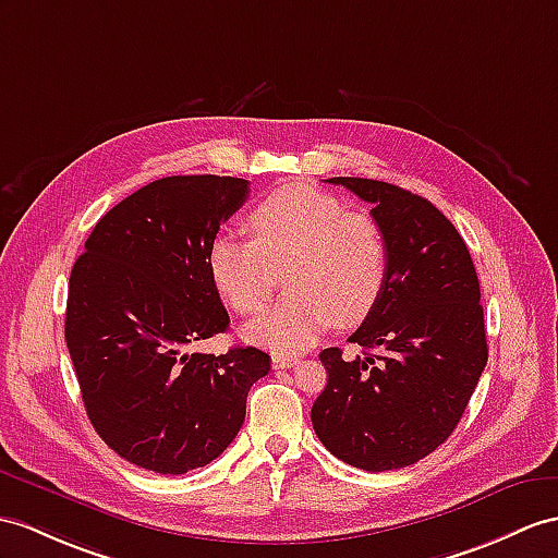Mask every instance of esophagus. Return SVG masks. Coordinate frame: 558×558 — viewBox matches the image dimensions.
<instances>
[{
    "mask_svg": "<svg viewBox=\"0 0 558 558\" xmlns=\"http://www.w3.org/2000/svg\"><path fill=\"white\" fill-rule=\"evenodd\" d=\"M301 360L298 357H293V355H271V366H275V369H289V366H293V364H298Z\"/></svg>",
    "mask_w": 558,
    "mask_h": 558,
    "instance_id": "34e87169",
    "label": "esophagus"
}]
</instances>
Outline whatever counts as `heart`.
I'll use <instances>...</instances> for the list:
<instances>
[{"label": "heart", "instance_id": "obj_1", "mask_svg": "<svg viewBox=\"0 0 558 558\" xmlns=\"http://www.w3.org/2000/svg\"><path fill=\"white\" fill-rule=\"evenodd\" d=\"M253 239L220 234L208 251L215 289L239 315H255L275 291L289 295L246 326L253 343L305 350L331 324L369 315L384 291L388 246L369 215L348 213L336 196L293 184L269 194L248 215Z\"/></svg>", "mask_w": 558, "mask_h": 558}]
</instances>
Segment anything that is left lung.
Instances as JSON below:
<instances>
[{"label":"left lung","mask_w":558,"mask_h":558,"mask_svg":"<svg viewBox=\"0 0 558 558\" xmlns=\"http://www.w3.org/2000/svg\"><path fill=\"white\" fill-rule=\"evenodd\" d=\"M372 203L388 246L376 305L341 348L322 350L326 381L312 426L333 457L364 471L416 464L457 428L487 362L481 283L454 225L396 184L331 177Z\"/></svg>","instance_id":"1"}]
</instances>
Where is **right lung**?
<instances>
[{"instance_id": "1", "label": "right lung", "mask_w": 558, "mask_h": 558, "mask_svg": "<svg viewBox=\"0 0 558 558\" xmlns=\"http://www.w3.org/2000/svg\"><path fill=\"white\" fill-rule=\"evenodd\" d=\"M246 198L239 177H162L108 210L73 265L65 345L94 430L130 464L162 475L210 464L269 372L251 345L192 350L229 326L208 251Z\"/></svg>"}]
</instances>
